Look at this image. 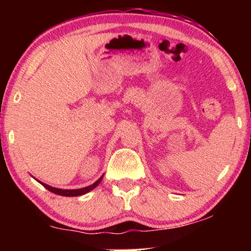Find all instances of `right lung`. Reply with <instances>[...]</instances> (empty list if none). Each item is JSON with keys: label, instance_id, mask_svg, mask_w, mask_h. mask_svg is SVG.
Instances as JSON below:
<instances>
[{"label": "right lung", "instance_id": "obj_1", "mask_svg": "<svg viewBox=\"0 0 251 251\" xmlns=\"http://www.w3.org/2000/svg\"><path fill=\"white\" fill-rule=\"evenodd\" d=\"M102 179V176L99 178L97 181H95L94 184L90 185V186H87V187H83V188H78V190H60V188H54V187H51L49 185L47 184H42L44 187L47 188V190H49L50 192H52L54 194H58V195H63V197H78V195H82V194H85L88 193V192H90L91 190H94V188L97 186V185L100 183Z\"/></svg>", "mask_w": 251, "mask_h": 251}]
</instances>
